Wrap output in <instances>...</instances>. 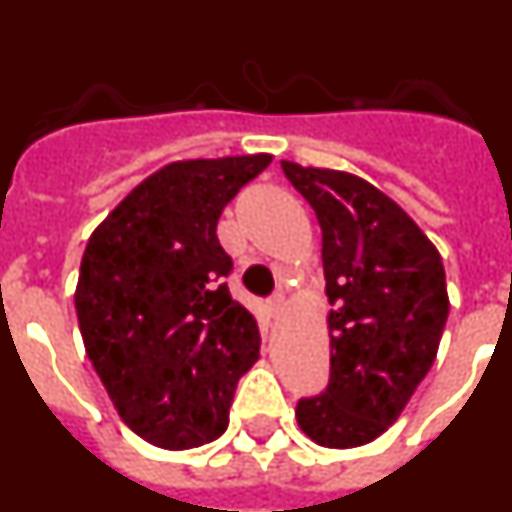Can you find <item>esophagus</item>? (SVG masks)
<instances>
[{
	"label": "esophagus",
	"mask_w": 512,
	"mask_h": 512,
	"mask_svg": "<svg viewBox=\"0 0 512 512\" xmlns=\"http://www.w3.org/2000/svg\"><path fill=\"white\" fill-rule=\"evenodd\" d=\"M282 307H284V300H282V297H279V295H274V297H271V300H269V305H266V310H269L271 318H277L279 312H282Z\"/></svg>",
	"instance_id": "34e87169"
}]
</instances>
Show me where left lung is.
<instances>
[{"label": "left lung", "mask_w": 512, "mask_h": 512, "mask_svg": "<svg viewBox=\"0 0 512 512\" xmlns=\"http://www.w3.org/2000/svg\"><path fill=\"white\" fill-rule=\"evenodd\" d=\"M282 171L318 215L333 305L328 387L297 402V423L320 446L354 449L400 418L436 361L446 274L436 246L377 187L292 161Z\"/></svg>", "instance_id": "obj_1"}]
</instances>
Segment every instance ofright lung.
<instances>
[{"label": "right lung", "mask_w": 512, "mask_h": 512, "mask_svg": "<svg viewBox=\"0 0 512 512\" xmlns=\"http://www.w3.org/2000/svg\"><path fill=\"white\" fill-rule=\"evenodd\" d=\"M269 153L176 161L104 217L81 259L76 318L122 423L184 451L228 428L235 384L256 364L259 325L230 297L217 220Z\"/></svg>", "instance_id": "right-lung-1"}]
</instances>
